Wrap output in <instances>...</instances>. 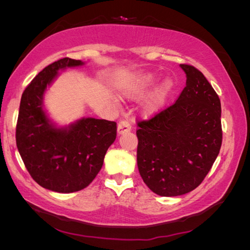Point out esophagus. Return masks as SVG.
<instances>
[{
  "label": "esophagus",
  "mask_w": 250,
  "mask_h": 250,
  "mask_svg": "<svg viewBox=\"0 0 250 250\" xmlns=\"http://www.w3.org/2000/svg\"><path fill=\"white\" fill-rule=\"evenodd\" d=\"M131 130V125L129 124L128 121H121L118 124V133L119 134H123L126 132H129Z\"/></svg>",
  "instance_id": "34e87169"
}]
</instances>
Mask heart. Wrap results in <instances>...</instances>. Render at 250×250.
<instances>
[{
  "instance_id": "1",
  "label": "heart",
  "mask_w": 250,
  "mask_h": 250,
  "mask_svg": "<svg viewBox=\"0 0 250 250\" xmlns=\"http://www.w3.org/2000/svg\"><path fill=\"white\" fill-rule=\"evenodd\" d=\"M155 82V77L153 75L148 74L146 76L142 77L141 79H139L137 82H134L133 84L128 85L127 87H125L123 89V94L126 96L129 97H134L143 94L144 92L153 85V83ZM173 87V82L171 79H165L163 81L162 84L160 85L155 93L153 94V96L151 97L150 101L146 104L145 106V111L146 112H153L154 110H156L161 105L164 103L166 97L168 96V94L170 93L171 88Z\"/></svg>"
}]
</instances>
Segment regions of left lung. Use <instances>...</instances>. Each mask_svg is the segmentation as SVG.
<instances>
[{
    "instance_id": "8db88e82",
    "label": "left lung",
    "mask_w": 250,
    "mask_h": 250,
    "mask_svg": "<svg viewBox=\"0 0 250 250\" xmlns=\"http://www.w3.org/2000/svg\"><path fill=\"white\" fill-rule=\"evenodd\" d=\"M186 87L175 103L138 123V168L151 191L184 195L208 175L222 144L221 103L204 75L180 64Z\"/></svg>"
}]
</instances>
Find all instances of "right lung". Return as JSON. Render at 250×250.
<instances>
[{
	"label": "right lung",
	"instance_id": "obj_1",
	"mask_svg": "<svg viewBox=\"0 0 250 250\" xmlns=\"http://www.w3.org/2000/svg\"><path fill=\"white\" fill-rule=\"evenodd\" d=\"M64 57L36 75L21 95L17 124V146L28 172L37 184L57 193L86 188L102 168L104 156L117 137V123L82 118L56 127L43 109V94L66 67L83 65Z\"/></svg>",
	"mask_w": 250,
	"mask_h": 250
}]
</instances>
